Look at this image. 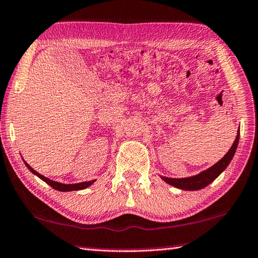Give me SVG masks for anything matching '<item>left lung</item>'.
Instances as JSON below:
<instances>
[{
  "instance_id": "8db88e82",
  "label": "left lung",
  "mask_w": 258,
  "mask_h": 258,
  "mask_svg": "<svg viewBox=\"0 0 258 258\" xmlns=\"http://www.w3.org/2000/svg\"><path fill=\"white\" fill-rule=\"evenodd\" d=\"M239 137H240V132L238 130L235 141L230 147L229 152H227V153L221 160H219L218 162L215 163L214 166L206 169L204 171H201L200 174L194 175L191 177H185V178H170V177H164V176H160V177H161L166 183L171 185V186L184 189V191H197V189L205 188L206 186H208L210 183H213V181L225 170L226 167L229 166L231 160L234 157L236 147H238Z\"/></svg>"
}]
</instances>
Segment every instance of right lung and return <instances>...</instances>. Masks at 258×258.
Masks as SVG:
<instances>
[{
  "instance_id": "obj_1",
  "label": "right lung",
  "mask_w": 258,
  "mask_h": 258,
  "mask_svg": "<svg viewBox=\"0 0 258 258\" xmlns=\"http://www.w3.org/2000/svg\"><path fill=\"white\" fill-rule=\"evenodd\" d=\"M24 163L26 164V167L29 169V171H32L34 175H36L39 178H41L43 181H45L46 184L50 185L52 188L57 189V191H60V192H70V191H80V189H84L87 187H89L92 183H95V179L94 180H89V181H82V183H77V184H64V183H59V181H54L52 179H49L46 178V177L42 176L39 172L34 170V169L29 166V164L24 161Z\"/></svg>"
}]
</instances>
